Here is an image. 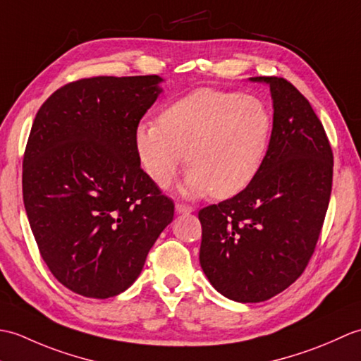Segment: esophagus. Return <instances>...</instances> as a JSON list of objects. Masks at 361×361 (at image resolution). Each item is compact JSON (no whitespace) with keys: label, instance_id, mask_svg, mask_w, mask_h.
I'll return each mask as SVG.
<instances>
[{"label":"esophagus","instance_id":"obj_1","mask_svg":"<svg viewBox=\"0 0 361 361\" xmlns=\"http://www.w3.org/2000/svg\"><path fill=\"white\" fill-rule=\"evenodd\" d=\"M175 209L178 214H189V212H194L195 208L194 206H189V204H183V203H176L175 204Z\"/></svg>","mask_w":361,"mask_h":361}]
</instances>
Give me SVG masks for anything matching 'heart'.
I'll return each mask as SVG.
<instances>
[{
	"mask_svg": "<svg viewBox=\"0 0 361 361\" xmlns=\"http://www.w3.org/2000/svg\"><path fill=\"white\" fill-rule=\"evenodd\" d=\"M268 106L255 96L200 88L169 105L159 121H142L135 147L159 188L171 185L188 155L185 190L233 197L259 172L271 136Z\"/></svg>",
	"mask_w": 361,
	"mask_h": 361,
	"instance_id": "obj_1",
	"label": "heart"
}]
</instances>
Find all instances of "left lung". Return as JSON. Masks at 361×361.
I'll use <instances>...</instances> for the list:
<instances>
[{
	"instance_id": "1",
	"label": "left lung",
	"mask_w": 361,
	"mask_h": 361,
	"mask_svg": "<svg viewBox=\"0 0 361 361\" xmlns=\"http://www.w3.org/2000/svg\"><path fill=\"white\" fill-rule=\"evenodd\" d=\"M267 82L273 130L265 158L239 194L198 211L200 265L221 295L260 302L307 267L332 192L334 153L310 102L282 78Z\"/></svg>"
}]
</instances>
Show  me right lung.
Wrapping results in <instances>:
<instances>
[{
  "mask_svg": "<svg viewBox=\"0 0 361 361\" xmlns=\"http://www.w3.org/2000/svg\"><path fill=\"white\" fill-rule=\"evenodd\" d=\"M158 75L80 79L37 111L23 158V202L37 247L62 286L106 299L140 276L172 198L141 169L136 126Z\"/></svg>",
  "mask_w": 361,
  "mask_h": 361,
  "instance_id": "add662e5",
  "label": "right lung"
}]
</instances>
